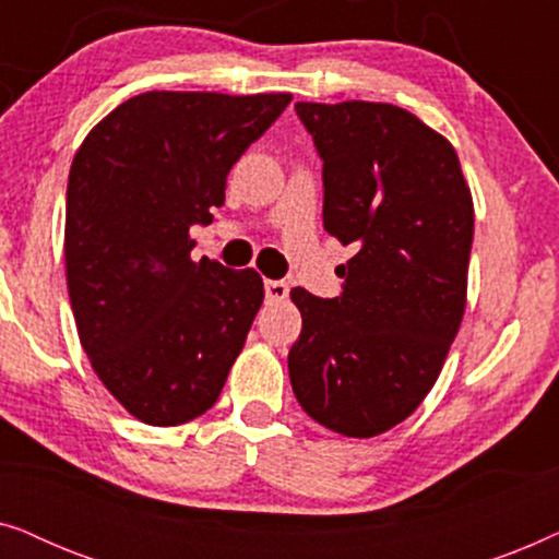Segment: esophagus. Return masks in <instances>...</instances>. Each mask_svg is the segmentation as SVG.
<instances>
[{"mask_svg": "<svg viewBox=\"0 0 559 559\" xmlns=\"http://www.w3.org/2000/svg\"><path fill=\"white\" fill-rule=\"evenodd\" d=\"M264 295H266V300L280 302L289 295V285H287V282H282V280H266L264 282Z\"/></svg>", "mask_w": 559, "mask_h": 559, "instance_id": "obj_1", "label": "esophagus"}]
</instances>
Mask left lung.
Returning <instances> with one entry per match:
<instances>
[{
    "mask_svg": "<svg viewBox=\"0 0 559 559\" xmlns=\"http://www.w3.org/2000/svg\"><path fill=\"white\" fill-rule=\"evenodd\" d=\"M323 159V226L356 254L343 293L289 297L302 333L287 366L328 430L373 438L415 412L461 328L473 198L445 136L392 104L297 102Z\"/></svg>",
    "mask_w": 559,
    "mask_h": 559,
    "instance_id": "8db88e82",
    "label": "left lung"
}]
</instances>
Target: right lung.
<instances>
[{
  "label": "right lung",
  "instance_id": "obj_1",
  "mask_svg": "<svg viewBox=\"0 0 559 559\" xmlns=\"http://www.w3.org/2000/svg\"><path fill=\"white\" fill-rule=\"evenodd\" d=\"M293 94L147 91L98 121L66 195V280L96 377L144 425L173 427L216 404L264 300L254 270L201 259L236 159Z\"/></svg>",
  "mask_w": 559,
  "mask_h": 559
}]
</instances>
